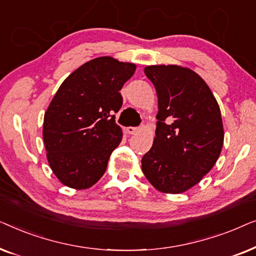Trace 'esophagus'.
<instances>
[{"label":"esophagus","mask_w":256,"mask_h":256,"mask_svg":"<svg viewBox=\"0 0 256 256\" xmlns=\"http://www.w3.org/2000/svg\"><path fill=\"white\" fill-rule=\"evenodd\" d=\"M126 132H127V134H129V135H134L138 132H140V129L136 127H128L127 129H126Z\"/></svg>","instance_id":"esophagus-1"}]
</instances>
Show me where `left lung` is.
<instances>
[{
  "label": "left lung",
  "mask_w": 256,
  "mask_h": 256,
  "mask_svg": "<svg viewBox=\"0 0 256 256\" xmlns=\"http://www.w3.org/2000/svg\"><path fill=\"white\" fill-rule=\"evenodd\" d=\"M146 76L156 88V138L142 171L164 194H183L212 169L224 144L219 104L200 76L178 65H152Z\"/></svg>",
  "instance_id": "obj_1"
}]
</instances>
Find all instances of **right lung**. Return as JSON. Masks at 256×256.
I'll return each mask as SVG.
<instances>
[{"mask_svg": "<svg viewBox=\"0 0 256 256\" xmlns=\"http://www.w3.org/2000/svg\"><path fill=\"white\" fill-rule=\"evenodd\" d=\"M132 62L99 57L72 72L44 114L43 138L48 166L66 186L85 190L102 177L122 130L115 115L120 90L135 73Z\"/></svg>", "mask_w": 256, "mask_h": 256, "instance_id": "right-lung-1", "label": "right lung"}]
</instances>
